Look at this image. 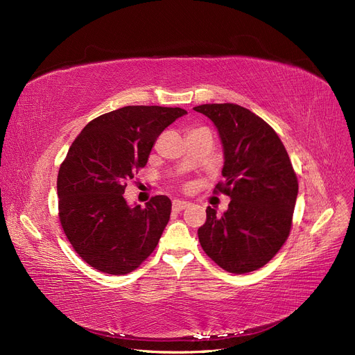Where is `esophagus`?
<instances>
[{
	"mask_svg": "<svg viewBox=\"0 0 355 355\" xmlns=\"http://www.w3.org/2000/svg\"><path fill=\"white\" fill-rule=\"evenodd\" d=\"M189 206H190L189 201H181V200H174L173 201V210L177 211V213H180L184 209H187Z\"/></svg>",
	"mask_w": 355,
	"mask_h": 355,
	"instance_id": "obj_1",
	"label": "esophagus"
}]
</instances>
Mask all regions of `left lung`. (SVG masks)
<instances>
[{
  "label": "left lung",
  "mask_w": 355,
  "mask_h": 355,
  "mask_svg": "<svg viewBox=\"0 0 355 355\" xmlns=\"http://www.w3.org/2000/svg\"><path fill=\"white\" fill-rule=\"evenodd\" d=\"M217 128L225 153V181L216 193L230 197L227 211L207 207L198 229L202 250L230 273L265 266L286 241L297 196V178L286 149L270 125L234 103L194 107Z\"/></svg>",
  "instance_id": "1"
}]
</instances>
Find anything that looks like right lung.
<instances>
[{
  "instance_id": "add662e5",
  "label": "right lung",
  "mask_w": 355,
  "mask_h": 355,
  "mask_svg": "<svg viewBox=\"0 0 355 355\" xmlns=\"http://www.w3.org/2000/svg\"><path fill=\"white\" fill-rule=\"evenodd\" d=\"M181 107L125 106L90 121L73 141L58 175L59 218L70 245L87 265L109 275L135 270L154 252L171 214V200L155 196L130 207L128 180Z\"/></svg>"
}]
</instances>
